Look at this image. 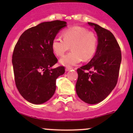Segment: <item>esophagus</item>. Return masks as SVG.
<instances>
[{
    "instance_id": "esophagus-1",
    "label": "esophagus",
    "mask_w": 133,
    "mask_h": 133,
    "mask_svg": "<svg viewBox=\"0 0 133 133\" xmlns=\"http://www.w3.org/2000/svg\"><path fill=\"white\" fill-rule=\"evenodd\" d=\"M71 69H73V68H65V71H70V70H71Z\"/></svg>"
}]
</instances>
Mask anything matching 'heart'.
<instances>
[{"label":"heart","instance_id":"b5f03b06","mask_svg":"<svg viewBox=\"0 0 133 133\" xmlns=\"http://www.w3.org/2000/svg\"><path fill=\"white\" fill-rule=\"evenodd\" d=\"M63 39L56 37L53 40L51 48L55 54L62 57L71 49L72 51L60 60L62 65L71 67L83 60H90L95 56L98 48V37L94 32L81 26H73L62 32Z\"/></svg>","mask_w":133,"mask_h":133}]
</instances>
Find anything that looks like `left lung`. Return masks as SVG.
Instances as JSON below:
<instances>
[{"label": "left lung", "instance_id": "8db88e82", "mask_svg": "<svg viewBox=\"0 0 133 133\" xmlns=\"http://www.w3.org/2000/svg\"><path fill=\"white\" fill-rule=\"evenodd\" d=\"M98 36L96 53L86 65L77 69L76 91L82 101L95 104L104 100L116 86L122 60L120 48L110 31L96 24Z\"/></svg>", "mask_w": 133, "mask_h": 133}]
</instances>
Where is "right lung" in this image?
Returning <instances> with one entry per match:
<instances>
[{
  "label": "right lung",
  "mask_w": 133,
  "mask_h": 133,
  "mask_svg": "<svg viewBox=\"0 0 133 133\" xmlns=\"http://www.w3.org/2000/svg\"><path fill=\"white\" fill-rule=\"evenodd\" d=\"M64 21L39 24L25 30L17 41L12 56L15 82L24 98L34 104L49 100L56 90V80L65 73L64 66L53 69L57 63L51 43Z\"/></svg>",
  "instance_id": "obj_1"
}]
</instances>
